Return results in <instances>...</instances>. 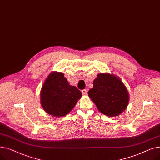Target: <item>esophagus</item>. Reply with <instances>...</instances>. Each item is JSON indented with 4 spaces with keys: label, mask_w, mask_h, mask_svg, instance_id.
<instances>
[{
    "label": "esophagus",
    "mask_w": 160,
    "mask_h": 160,
    "mask_svg": "<svg viewBox=\"0 0 160 160\" xmlns=\"http://www.w3.org/2000/svg\"><path fill=\"white\" fill-rule=\"evenodd\" d=\"M82 93L83 95H86L88 94V90L87 89H83L82 91Z\"/></svg>",
    "instance_id": "34e87169"
}]
</instances>
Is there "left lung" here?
<instances>
[{"mask_svg": "<svg viewBox=\"0 0 160 160\" xmlns=\"http://www.w3.org/2000/svg\"><path fill=\"white\" fill-rule=\"evenodd\" d=\"M88 95L99 112L108 117L121 115L129 102L128 91L123 82L117 75L108 72L97 74Z\"/></svg>", "mask_w": 160, "mask_h": 160, "instance_id": "8db88e82", "label": "left lung"}]
</instances>
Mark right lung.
<instances>
[{
    "instance_id": "obj_1",
    "label": "right lung",
    "mask_w": 160,
    "mask_h": 160,
    "mask_svg": "<svg viewBox=\"0 0 160 160\" xmlns=\"http://www.w3.org/2000/svg\"><path fill=\"white\" fill-rule=\"evenodd\" d=\"M82 96V92L69 84L63 72L53 71L42 86L40 102L46 113L61 117L72 110Z\"/></svg>"
}]
</instances>
